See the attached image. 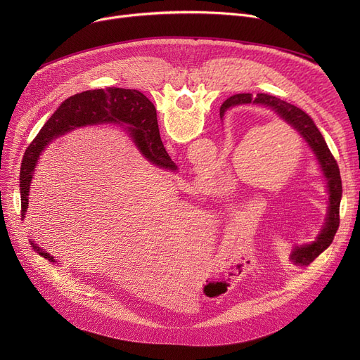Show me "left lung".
Returning a JSON list of instances; mask_svg holds the SVG:
<instances>
[{"label": "left lung", "mask_w": 360, "mask_h": 360, "mask_svg": "<svg viewBox=\"0 0 360 360\" xmlns=\"http://www.w3.org/2000/svg\"><path fill=\"white\" fill-rule=\"evenodd\" d=\"M242 103L267 105L273 108L283 120L289 122L293 128H296V131H299V134L304 137L305 141L311 146L312 151L321 165V169H323L324 176L328 181L330 207H328L327 224L323 229V233L318 236L315 242L309 245H302V247H296L290 255L292 261L296 264V266H309V264L319 254H323L330 247L340 224L338 212H340V201H342L343 188H342V178H340L338 165L333 158L323 134H321V131L318 129V127L315 125V122L307 112L276 96H270V94L258 93L254 98L250 93H240V94H233V96H231L228 101L223 102L220 108V117L223 115L224 109H228L233 105H242Z\"/></svg>", "instance_id": "8db88e82"}]
</instances>
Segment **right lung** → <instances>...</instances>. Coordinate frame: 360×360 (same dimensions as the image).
Segmentation results:
<instances>
[{
  "instance_id": "add662e5",
  "label": "right lung",
  "mask_w": 360,
  "mask_h": 360,
  "mask_svg": "<svg viewBox=\"0 0 360 360\" xmlns=\"http://www.w3.org/2000/svg\"><path fill=\"white\" fill-rule=\"evenodd\" d=\"M105 121H121L128 124L132 139L148 160L163 167L175 169L172 159L166 153L160 140L156 108L143 93L134 89L108 87L105 90L96 89L74 94L52 113V117L25 151L20 167L22 219L26 217L27 212V197L33 170L46 144L75 127ZM32 245L33 250L44 258L52 262L55 261L53 257L42 251L36 243L32 242Z\"/></svg>"
}]
</instances>
